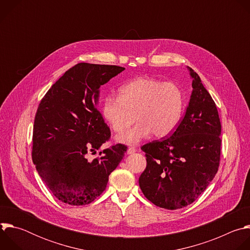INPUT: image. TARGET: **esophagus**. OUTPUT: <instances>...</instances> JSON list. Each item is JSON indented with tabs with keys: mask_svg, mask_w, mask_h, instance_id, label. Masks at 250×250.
Here are the masks:
<instances>
[{
	"mask_svg": "<svg viewBox=\"0 0 250 250\" xmlns=\"http://www.w3.org/2000/svg\"><path fill=\"white\" fill-rule=\"evenodd\" d=\"M136 151V149H135V147H129L128 149H127V151H126V153L127 154H132V153H134Z\"/></svg>",
	"mask_w": 250,
	"mask_h": 250,
	"instance_id": "34e87169",
	"label": "esophagus"
}]
</instances>
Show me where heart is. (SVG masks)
<instances>
[{
  "mask_svg": "<svg viewBox=\"0 0 250 250\" xmlns=\"http://www.w3.org/2000/svg\"><path fill=\"white\" fill-rule=\"evenodd\" d=\"M184 111V96L174 82H163L151 77H138L119 89V98L108 96L103 101L104 119L118 133L137 125L117 140L136 145L151 133L155 137L168 136L179 125Z\"/></svg>",
  "mask_w": 250,
  "mask_h": 250,
  "instance_id": "heart-1",
  "label": "heart"
}]
</instances>
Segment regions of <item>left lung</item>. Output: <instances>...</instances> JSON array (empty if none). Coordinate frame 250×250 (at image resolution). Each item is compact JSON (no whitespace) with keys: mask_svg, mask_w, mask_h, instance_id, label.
<instances>
[{"mask_svg":"<svg viewBox=\"0 0 250 250\" xmlns=\"http://www.w3.org/2000/svg\"><path fill=\"white\" fill-rule=\"evenodd\" d=\"M188 69L193 91L184 118L168 137L141 147L147 165L139 187L147 200L167 209L192 204L220 166L222 125L217 106L199 75Z\"/></svg>","mask_w":250,"mask_h":250,"instance_id":"1","label":"left lung"}]
</instances>
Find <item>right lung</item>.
<instances>
[{"label":"right lung","instance_id":"1","mask_svg":"<svg viewBox=\"0 0 250 250\" xmlns=\"http://www.w3.org/2000/svg\"><path fill=\"white\" fill-rule=\"evenodd\" d=\"M124 70L117 65L78 63L40 103L33 125L32 161L50 192L66 205L84 206L97 199L125 156L127 147L119 144L92 161L87 158L111 137L97 105L99 88Z\"/></svg>","mask_w":250,"mask_h":250}]
</instances>
